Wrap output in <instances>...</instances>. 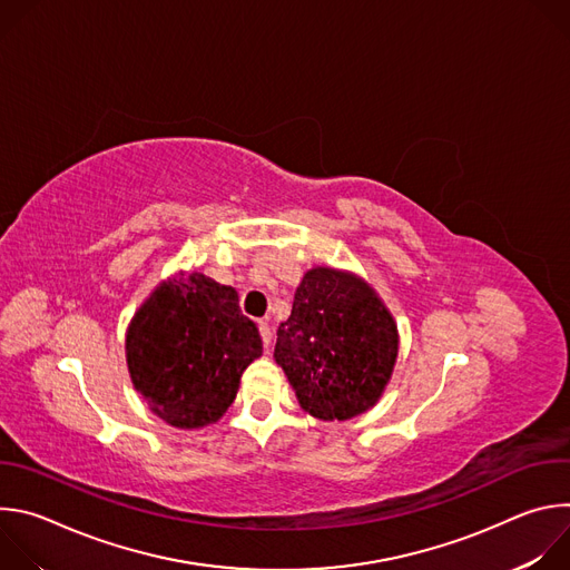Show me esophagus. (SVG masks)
Instances as JSON below:
<instances>
[{
  "instance_id": "esophagus-1",
  "label": "esophagus",
  "mask_w": 570,
  "mask_h": 570,
  "mask_svg": "<svg viewBox=\"0 0 570 570\" xmlns=\"http://www.w3.org/2000/svg\"><path fill=\"white\" fill-rule=\"evenodd\" d=\"M259 334H262L264 345L271 347V343H273V330H271V324H268L266 320H259Z\"/></svg>"
}]
</instances>
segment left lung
<instances>
[{
  "instance_id": "1",
  "label": "left lung",
  "mask_w": 570,
  "mask_h": 570,
  "mask_svg": "<svg viewBox=\"0 0 570 570\" xmlns=\"http://www.w3.org/2000/svg\"><path fill=\"white\" fill-rule=\"evenodd\" d=\"M396 350L394 320L365 282L313 268L295 291L291 317L279 324L275 361L308 415L341 422L376 403Z\"/></svg>"
}]
</instances>
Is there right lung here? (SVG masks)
Masks as SVG:
<instances>
[{
    "instance_id": "1",
    "label": "right lung",
    "mask_w": 570,
    "mask_h": 570,
    "mask_svg": "<svg viewBox=\"0 0 570 570\" xmlns=\"http://www.w3.org/2000/svg\"><path fill=\"white\" fill-rule=\"evenodd\" d=\"M262 352L257 324L240 313L236 291L200 273L159 284L126 336L135 390L178 429L216 422Z\"/></svg>"
}]
</instances>
